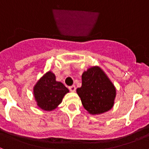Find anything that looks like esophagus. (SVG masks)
I'll return each instance as SVG.
<instances>
[{"mask_svg": "<svg viewBox=\"0 0 149 149\" xmlns=\"http://www.w3.org/2000/svg\"><path fill=\"white\" fill-rule=\"evenodd\" d=\"M68 89H70L71 92H73V93L74 92H75V90H76V87L74 85H72V86H69V88H68Z\"/></svg>", "mask_w": 149, "mask_h": 149, "instance_id": "esophagus-1", "label": "esophagus"}]
</instances>
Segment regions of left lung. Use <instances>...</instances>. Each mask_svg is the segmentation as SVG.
Returning a JSON list of instances; mask_svg holds the SVG:
<instances>
[{
  "label": "left lung",
  "mask_w": 149,
  "mask_h": 149,
  "mask_svg": "<svg viewBox=\"0 0 149 149\" xmlns=\"http://www.w3.org/2000/svg\"><path fill=\"white\" fill-rule=\"evenodd\" d=\"M77 93L88 113L98 115L113 107L116 89L100 67L93 66L82 74V86Z\"/></svg>",
  "instance_id": "1"
}]
</instances>
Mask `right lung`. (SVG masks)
<instances>
[{
  "label": "right lung",
  "instance_id": "obj_1",
  "mask_svg": "<svg viewBox=\"0 0 149 149\" xmlns=\"http://www.w3.org/2000/svg\"><path fill=\"white\" fill-rule=\"evenodd\" d=\"M68 92L63 84L56 81L55 74L51 71L46 72L33 87V95L38 107L45 111L56 109Z\"/></svg>",
  "mask_w": 149,
  "mask_h": 149
}]
</instances>
